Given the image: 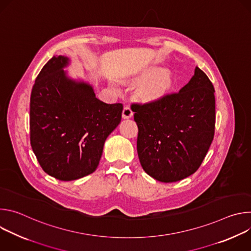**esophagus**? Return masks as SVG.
<instances>
[{
  "mask_svg": "<svg viewBox=\"0 0 251 251\" xmlns=\"http://www.w3.org/2000/svg\"><path fill=\"white\" fill-rule=\"evenodd\" d=\"M132 116H133V111H132V109L130 108L129 106H125L124 109H123V112H122V117H123L124 119H129V118H131Z\"/></svg>",
  "mask_w": 251,
  "mask_h": 251,
  "instance_id": "esophagus-1",
  "label": "esophagus"
}]
</instances>
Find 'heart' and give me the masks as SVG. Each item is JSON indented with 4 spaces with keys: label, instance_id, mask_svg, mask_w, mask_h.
<instances>
[{
    "label": "heart",
    "instance_id": "obj_1",
    "mask_svg": "<svg viewBox=\"0 0 251 251\" xmlns=\"http://www.w3.org/2000/svg\"><path fill=\"white\" fill-rule=\"evenodd\" d=\"M159 68H153L146 71L142 75V78L144 79L151 77L143 85L141 89V94L143 98H145L148 101H157L161 99L166 94L172 84V78L168 71L163 70L159 73ZM157 72L158 73V74H156Z\"/></svg>",
    "mask_w": 251,
    "mask_h": 251
}]
</instances>
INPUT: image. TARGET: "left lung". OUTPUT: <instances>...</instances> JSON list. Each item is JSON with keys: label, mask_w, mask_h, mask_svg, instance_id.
<instances>
[{"label": "left lung", "mask_w": 251, "mask_h": 251, "mask_svg": "<svg viewBox=\"0 0 251 251\" xmlns=\"http://www.w3.org/2000/svg\"><path fill=\"white\" fill-rule=\"evenodd\" d=\"M138 126L137 152L141 166L162 183L194 174L203 161L214 135V88L198 66L177 93L146 104H133Z\"/></svg>", "instance_id": "1"}]
</instances>
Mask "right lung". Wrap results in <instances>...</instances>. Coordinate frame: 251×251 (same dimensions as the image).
Segmentation results:
<instances>
[{
  "label": "right lung",
  "instance_id": "right-lung-1",
  "mask_svg": "<svg viewBox=\"0 0 251 251\" xmlns=\"http://www.w3.org/2000/svg\"><path fill=\"white\" fill-rule=\"evenodd\" d=\"M70 59L51 57L30 94V145L43 170L59 181L93 173L105 140L121 122L123 105L96 98L91 84L67 75Z\"/></svg>",
  "mask_w": 251,
  "mask_h": 251
}]
</instances>
